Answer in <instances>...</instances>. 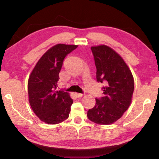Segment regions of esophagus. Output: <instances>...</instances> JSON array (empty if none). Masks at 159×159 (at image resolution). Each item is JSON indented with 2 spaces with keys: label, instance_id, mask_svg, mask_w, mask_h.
<instances>
[{
  "label": "esophagus",
  "instance_id": "obj_1",
  "mask_svg": "<svg viewBox=\"0 0 159 159\" xmlns=\"http://www.w3.org/2000/svg\"><path fill=\"white\" fill-rule=\"evenodd\" d=\"M76 95H77V97H82V96H83V95H84L83 93H76Z\"/></svg>",
  "mask_w": 159,
  "mask_h": 159
}]
</instances>
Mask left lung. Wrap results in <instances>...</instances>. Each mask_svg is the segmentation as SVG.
Segmentation results:
<instances>
[{"label":"left lung","instance_id":"8db88e82","mask_svg":"<svg viewBox=\"0 0 159 159\" xmlns=\"http://www.w3.org/2000/svg\"><path fill=\"white\" fill-rule=\"evenodd\" d=\"M96 66V80L103 83V96L95 98V105L88 117L98 125H110L120 119L131 103L134 80L122 58L106 45L91 47Z\"/></svg>","mask_w":159,"mask_h":159}]
</instances>
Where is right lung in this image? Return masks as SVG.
<instances>
[{
  "label": "right lung",
  "mask_w": 159,
  "mask_h": 159,
  "mask_svg": "<svg viewBox=\"0 0 159 159\" xmlns=\"http://www.w3.org/2000/svg\"><path fill=\"white\" fill-rule=\"evenodd\" d=\"M77 45L58 44L37 63L28 80L29 101L41 121L56 125L69 117L73 100L64 89L58 90V81L64 58Z\"/></svg>",
  "instance_id": "obj_1"
}]
</instances>
